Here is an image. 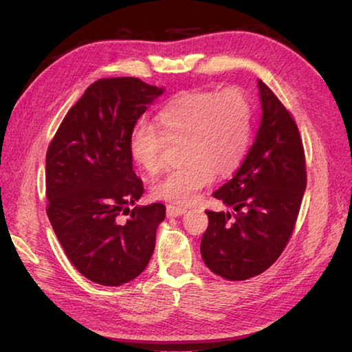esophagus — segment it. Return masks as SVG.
Listing matches in <instances>:
<instances>
[{"label":"esophagus","instance_id":"obj_1","mask_svg":"<svg viewBox=\"0 0 352 352\" xmlns=\"http://www.w3.org/2000/svg\"><path fill=\"white\" fill-rule=\"evenodd\" d=\"M186 212V208H182V206H176V204H167V217L168 218H175V217H181Z\"/></svg>","mask_w":352,"mask_h":352}]
</instances>
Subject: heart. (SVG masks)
Wrapping results in <instances>:
<instances>
[{
    "mask_svg": "<svg viewBox=\"0 0 352 352\" xmlns=\"http://www.w3.org/2000/svg\"><path fill=\"white\" fill-rule=\"evenodd\" d=\"M252 134V109L242 91H188L155 116V126L140 122L130 134L133 161L149 175L162 168L166 140L184 139L185 164L153 184L152 194L176 204H190L217 175L233 171L245 157Z\"/></svg>",
    "mask_w": 352,
    "mask_h": 352,
    "instance_id": "b5f03b06",
    "label": "heart"
}]
</instances>
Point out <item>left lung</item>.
I'll return each mask as SVG.
<instances>
[{
  "label": "left lung",
  "mask_w": 352,
  "mask_h": 352,
  "mask_svg": "<svg viewBox=\"0 0 352 352\" xmlns=\"http://www.w3.org/2000/svg\"><path fill=\"white\" fill-rule=\"evenodd\" d=\"M258 88L263 118L255 142L234 176L213 192L234 212L206 210L209 226L200 245L204 264L228 280L254 278L279 258L307 181L293 115L264 82Z\"/></svg>",
  "instance_id": "obj_1"
}]
</instances>
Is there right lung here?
Listing matches in <instances>:
<instances>
[{"mask_svg":"<svg viewBox=\"0 0 352 352\" xmlns=\"http://www.w3.org/2000/svg\"><path fill=\"white\" fill-rule=\"evenodd\" d=\"M164 92L139 77L94 82L68 110L46 153L47 217L68 260L106 287L133 280L155 250L166 206H135L143 182L128 140L139 118ZM128 214L122 221L120 217Z\"/></svg>","mask_w":352,"mask_h":352,"instance_id":"obj_1","label":"right lung"}]
</instances>
